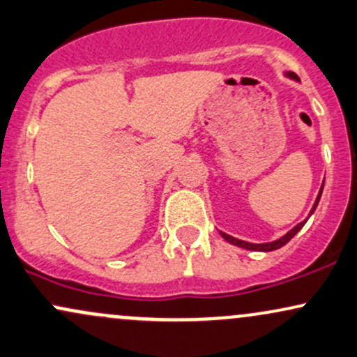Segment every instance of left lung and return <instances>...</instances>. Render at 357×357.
Segmentation results:
<instances>
[{
    "label": "left lung",
    "mask_w": 357,
    "mask_h": 357,
    "mask_svg": "<svg viewBox=\"0 0 357 357\" xmlns=\"http://www.w3.org/2000/svg\"><path fill=\"white\" fill-rule=\"evenodd\" d=\"M286 77L292 78V79H297V75L291 73V71H287V73H286ZM322 188H324V183H322V187H321L319 194H317V199H316V202H314L312 208H311V212H309V217L312 215L314 211H316L317 204H319V200H321V195H322ZM309 217H307V219H309ZM307 219L301 222V224H297L296 227H292V229L289 230V232L286 234V236H282V237L278 238V241H274V242H266V244H252V242H245V241H241V238H236V237L229 236V234H225V232H220V236L224 237L225 241H227V242H230V244H232V245L242 247V249H247V250H255V252H271V250L280 249V247H282V245H286L287 242L291 241V238L294 237L296 234L299 232V230L304 227V224H305V222H307Z\"/></svg>",
    "instance_id": "1"
}]
</instances>
